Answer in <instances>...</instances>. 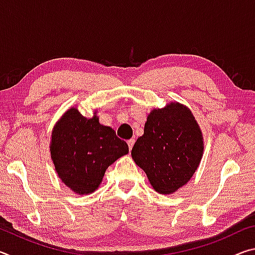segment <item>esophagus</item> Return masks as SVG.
I'll use <instances>...</instances> for the list:
<instances>
[{"instance_id":"34e87169","label":"esophagus","mask_w":255,"mask_h":255,"mask_svg":"<svg viewBox=\"0 0 255 255\" xmlns=\"http://www.w3.org/2000/svg\"><path fill=\"white\" fill-rule=\"evenodd\" d=\"M127 144H128V147H129V150H131V148H132V146H133V144H135V139H129V140L127 141Z\"/></svg>"}]
</instances>
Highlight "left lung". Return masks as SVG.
I'll return each mask as SVG.
<instances>
[{
  "label": "left lung",
  "instance_id": "obj_1",
  "mask_svg": "<svg viewBox=\"0 0 255 255\" xmlns=\"http://www.w3.org/2000/svg\"><path fill=\"white\" fill-rule=\"evenodd\" d=\"M202 152V135L191 111L180 103H170L148 115L144 135L136 140L131 156L152 187L169 195L192 178Z\"/></svg>",
  "mask_w": 255,
  "mask_h": 255
}]
</instances>
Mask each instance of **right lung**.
Wrapping results in <instances>:
<instances>
[{
  "mask_svg": "<svg viewBox=\"0 0 255 255\" xmlns=\"http://www.w3.org/2000/svg\"><path fill=\"white\" fill-rule=\"evenodd\" d=\"M127 153V143L114 129L102 126L97 116L85 118L75 108L60 118L51 135L50 154L56 172L80 195L93 192L108 167Z\"/></svg>",
  "mask_w": 255,
  "mask_h": 255,
  "instance_id": "add662e5",
  "label": "right lung"
}]
</instances>
